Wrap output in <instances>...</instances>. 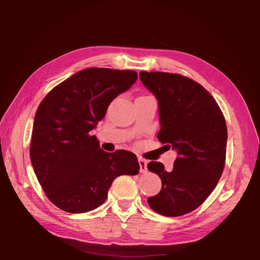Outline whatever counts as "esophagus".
<instances>
[{
	"label": "esophagus",
	"instance_id": "34e87169",
	"mask_svg": "<svg viewBox=\"0 0 260 260\" xmlns=\"http://www.w3.org/2000/svg\"><path fill=\"white\" fill-rule=\"evenodd\" d=\"M139 164H140V172L141 173H144L147 172V165H148V161L144 159L142 157H139Z\"/></svg>",
	"mask_w": 260,
	"mask_h": 260
}]
</instances>
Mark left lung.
<instances>
[{
  "label": "left lung",
  "instance_id": "1",
  "mask_svg": "<svg viewBox=\"0 0 260 260\" xmlns=\"http://www.w3.org/2000/svg\"><path fill=\"white\" fill-rule=\"evenodd\" d=\"M140 79L159 105L158 140L178 151L172 171L159 161L148 170L159 175L161 189L149 197L155 212L179 217L208 199L221 177L226 160L227 126L218 103L192 79L178 73L140 72Z\"/></svg>",
  "mask_w": 260,
  "mask_h": 260
}]
</instances>
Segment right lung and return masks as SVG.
Returning <instances> with one entry per match:
<instances>
[{
	"label": "right lung",
	"mask_w": 260,
	"mask_h": 260,
	"mask_svg": "<svg viewBox=\"0 0 260 260\" xmlns=\"http://www.w3.org/2000/svg\"><path fill=\"white\" fill-rule=\"evenodd\" d=\"M138 80L131 70L91 68L52 88L35 113L29 156L46 196L60 210L83 213L104 203L113 180L135 175L133 152H105L95 135L109 104Z\"/></svg>",
	"instance_id": "obj_1"
}]
</instances>
